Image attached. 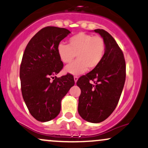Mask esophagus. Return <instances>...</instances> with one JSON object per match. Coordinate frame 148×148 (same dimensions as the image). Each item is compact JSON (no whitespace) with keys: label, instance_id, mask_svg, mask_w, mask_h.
<instances>
[{"label":"esophagus","instance_id":"esophagus-1","mask_svg":"<svg viewBox=\"0 0 148 148\" xmlns=\"http://www.w3.org/2000/svg\"><path fill=\"white\" fill-rule=\"evenodd\" d=\"M78 79H79V77H78V76H74V82L75 83H76L77 82V81H78Z\"/></svg>","mask_w":148,"mask_h":148}]
</instances>
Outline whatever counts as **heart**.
I'll list each match as a JSON object with an SVG mask.
<instances>
[{
	"mask_svg": "<svg viewBox=\"0 0 148 148\" xmlns=\"http://www.w3.org/2000/svg\"><path fill=\"white\" fill-rule=\"evenodd\" d=\"M68 45L58 44L57 53L63 63H69L76 55L77 60L66 66L64 72L79 75L88 69L96 68L103 60L106 45L102 37L79 33L69 39Z\"/></svg>",
	"mask_w": 148,
	"mask_h": 148,
	"instance_id": "1",
	"label": "heart"
}]
</instances>
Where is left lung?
Here are the masks:
<instances>
[{"label":"left lung","mask_w":148,"mask_h":148,"mask_svg":"<svg viewBox=\"0 0 148 148\" xmlns=\"http://www.w3.org/2000/svg\"><path fill=\"white\" fill-rule=\"evenodd\" d=\"M106 45L103 60L96 68L79 78L76 85L81 89L78 112L86 121L99 123L113 113L121 96L126 78L123 53L108 32L94 30ZM90 80H95L92 85Z\"/></svg>","instance_id":"left-lung-1"}]
</instances>
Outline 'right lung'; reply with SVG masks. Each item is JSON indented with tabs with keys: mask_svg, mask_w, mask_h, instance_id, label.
Instances as JSON below:
<instances>
[{
	"mask_svg": "<svg viewBox=\"0 0 148 148\" xmlns=\"http://www.w3.org/2000/svg\"><path fill=\"white\" fill-rule=\"evenodd\" d=\"M69 33L66 28L45 27L32 37L23 53L20 66L22 96L30 114L40 122L58 116L61 100L74 85L71 74L53 77L63 67L57 47Z\"/></svg>",
	"mask_w": 148,
	"mask_h": 148,
	"instance_id": "1",
	"label": "right lung"
}]
</instances>
